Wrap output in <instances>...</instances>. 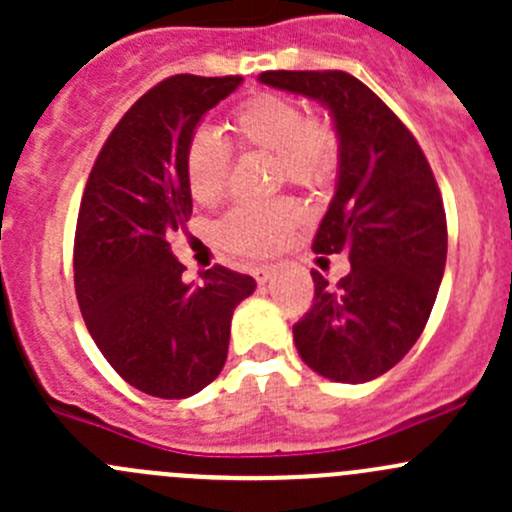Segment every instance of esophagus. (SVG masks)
<instances>
[{"label":"esophagus","mask_w":512,"mask_h":512,"mask_svg":"<svg viewBox=\"0 0 512 512\" xmlns=\"http://www.w3.org/2000/svg\"><path fill=\"white\" fill-rule=\"evenodd\" d=\"M252 275H255V280L260 282V285H265V282L272 280V275H275V267L272 265H260L252 270Z\"/></svg>","instance_id":"34e87169"}]
</instances>
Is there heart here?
<instances>
[{
  "label": "heart",
  "mask_w": 512,
  "mask_h": 512,
  "mask_svg": "<svg viewBox=\"0 0 512 512\" xmlns=\"http://www.w3.org/2000/svg\"><path fill=\"white\" fill-rule=\"evenodd\" d=\"M237 143L252 151L275 153L277 175L302 188H317L337 165V138L312 121L307 108L282 94H255L232 113ZM185 180L195 203L210 205L225 193L230 178V146L213 128H195L185 143ZM299 220L292 200H265L232 208L220 223L227 250L247 257L272 255Z\"/></svg>",
  "instance_id": "b5f03b06"
}]
</instances>
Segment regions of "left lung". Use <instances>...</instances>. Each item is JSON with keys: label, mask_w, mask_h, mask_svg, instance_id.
<instances>
[{"label": "left lung", "mask_w": 512, "mask_h": 512, "mask_svg": "<svg viewBox=\"0 0 512 512\" xmlns=\"http://www.w3.org/2000/svg\"><path fill=\"white\" fill-rule=\"evenodd\" d=\"M260 84L334 118L337 190L312 250L347 252L352 272L337 287L312 272V309L292 334L309 369L364 384L399 364L431 317L448 247L441 190L409 128L347 71H265Z\"/></svg>", "instance_id": "obj_1"}]
</instances>
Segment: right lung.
Here are the masks:
<instances>
[{
	"mask_svg": "<svg viewBox=\"0 0 512 512\" xmlns=\"http://www.w3.org/2000/svg\"><path fill=\"white\" fill-rule=\"evenodd\" d=\"M242 76L178 74L143 94L98 153L79 208L74 282L108 364L158 399H188L223 371L250 275L215 265L185 285L168 235L193 213L185 143Z\"/></svg>",
	"mask_w": 512,
	"mask_h": 512,
	"instance_id": "add662e5",
	"label": "right lung"
}]
</instances>
